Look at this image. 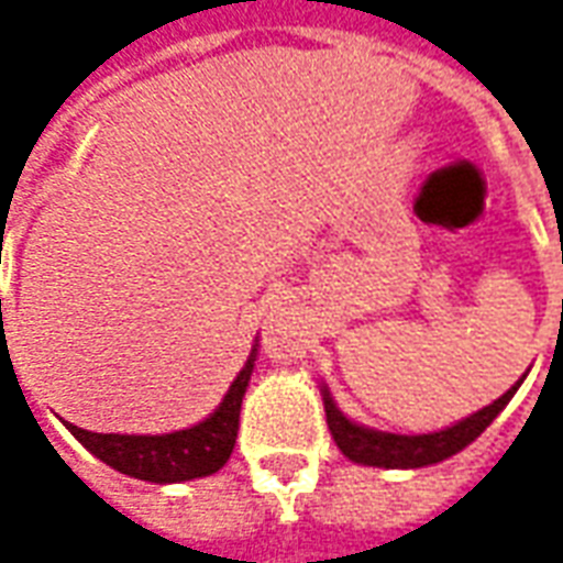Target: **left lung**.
Masks as SVG:
<instances>
[{
	"instance_id": "left-lung-1",
	"label": "left lung",
	"mask_w": 563,
	"mask_h": 563,
	"mask_svg": "<svg viewBox=\"0 0 563 563\" xmlns=\"http://www.w3.org/2000/svg\"><path fill=\"white\" fill-rule=\"evenodd\" d=\"M521 379L512 389L504 391L497 401L488 404V407L476 410V413L461 419V422L449 424V428L431 431V434H391V431H377V428L353 422L334 404L325 383H322V404H325V422H329L331 437H334V443H338V449H341L346 459L355 461V464H365V467L413 471V467H428V464H437V461L452 459L455 452L471 446L473 440L483 434L488 424L495 422L497 413L512 401V395L521 386Z\"/></svg>"
}]
</instances>
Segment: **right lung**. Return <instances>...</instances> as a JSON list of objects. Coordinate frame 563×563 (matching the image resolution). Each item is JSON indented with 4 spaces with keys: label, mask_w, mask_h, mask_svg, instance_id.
I'll return each mask as SVG.
<instances>
[{
    "label": "right lung",
    "mask_w": 563,
    "mask_h": 563,
    "mask_svg": "<svg viewBox=\"0 0 563 563\" xmlns=\"http://www.w3.org/2000/svg\"><path fill=\"white\" fill-rule=\"evenodd\" d=\"M256 355L258 343H253L246 365L241 367L229 391L222 395L220 407L192 428L172 431V434H96L71 422H66V428L78 437L80 446L90 449L108 467L144 479V483L168 485L210 476L232 455L238 422H241V404L253 377Z\"/></svg>",
    "instance_id": "right-lung-1"
}]
</instances>
